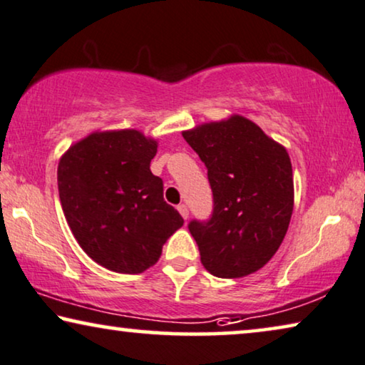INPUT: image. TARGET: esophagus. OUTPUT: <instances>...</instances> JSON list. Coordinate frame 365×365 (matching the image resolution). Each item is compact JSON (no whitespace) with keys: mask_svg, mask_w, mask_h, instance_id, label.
<instances>
[{"mask_svg":"<svg viewBox=\"0 0 365 365\" xmlns=\"http://www.w3.org/2000/svg\"><path fill=\"white\" fill-rule=\"evenodd\" d=\"M177 210L180 211V215L183 216V220H188V215H190V211H188V206L187 205H178L177 206Z\"/></svg>","mask_w":365,"mask_h":365,"instance_id":"obj_1","label":"esophagus"}]
</instances>
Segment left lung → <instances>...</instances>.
Instances as JSON below:
<instances>
[{"instance_id": "1", "label": "left lung", "mask_w": 365, "mask_h": 365, "mask_svg": "<svg viewBox=\"0 0 365 365\" xmlns=\"http://www.w3.org/2000/svg\"><path fill=\"white\" fill-rule=\"evenodd\" d=\"M208 170L213 211L192 220L201 264L221 279L264 267L280 247L293 211V173L287 150L242 116L183 133Z\"/></svg>"}]
</instances>
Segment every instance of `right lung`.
Masks as SVG:
<instances>
[{
  "instance_id": "right-lung-1",
  "label": "right lung",
  "mask_w": 365,
  "mask_h": 365,
  "mask_svg": "<svg viewBox=\"0 0 365 365\" xmlns=\"http://www.w3.org/2000/svg\"><path fill=\"white\" fill-rule=\"evenodd\" d=\"M157 143L139 130L95 133L58 162L63 215L81 249L103 267L140 274L183 226L164 200V182L150 172Z\"/></svg>"
}]
</instances>
